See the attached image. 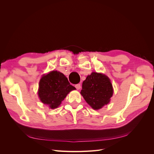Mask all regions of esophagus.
<instances>
[{"mask_svg":"<svg viewBox=\"0 0 154 154\" xmlns=\"http://www.w3.org/2000/svg\"><path fill=\"white\" fill-rule=\"evenodd\" d=\"M75 87H76V88L77 90L80 89V88H81V85L80 84H76V85H75Z\"/></svg>","mask_w":154,"mask_h":154,"instance_id":"1","label":"esophagus"}]
</instances>
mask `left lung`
Returning a JSON list of instances; mask_svg holds the SVG:
<instances>
[{"mask_svg":"<svg viewBox=\"0 0 154 154\" xmlns=\"http://www.w3.org/2000/svg\"><path fill=\"white\" fill-rule=\"evenodd\" d=\"M80 93L93 109L98 110L109 103L113 94V88L110 79L106 76L92 72L83 81Z\"/></svg>","mask_w":154,"mask_h":154,"instance_id":"8db88e82","label":"left lung"}]
</instances>
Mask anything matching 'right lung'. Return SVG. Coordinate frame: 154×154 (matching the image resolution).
Here are the masks:
<instances>
[{
	"label": "right lung",
	"instance_id": "obj_1",
	"mask_svg": "<svg viewBox=\"0 0 154 154\" xmlns=\"http://www.w3.org/2000/svg\"><path fill=\"white\" fill-rule=\"evenodd\" d=\"M74 89L76 88L70 85L63 74L53 71L40 79L38 94L44 104L54 109L60 105L69 92Z\"/></svg>",
	"mask_w": 154,
	"mask_h": 154
}]
</instances>
